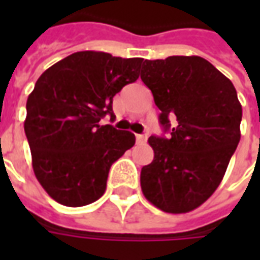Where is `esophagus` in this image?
<instances>
[{"label":"esophagus","mask_w":260,"mask_h":260,"mask_svg":"<svg viewBox=\"0 0 260 260\" xmlns=\"http://www.w3.org/2000/svg\"><path fill=\"white\" fill-rule=\"evenodd\" d=\"M146 141H147L146 134H142V135H136V142H138V143H145Z\"/></svg>","instance_id":"1"}]
</instances>
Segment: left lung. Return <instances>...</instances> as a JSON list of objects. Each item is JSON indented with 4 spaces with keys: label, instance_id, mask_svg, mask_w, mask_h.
<instances>
[{
    "label": "left lung",
    "instance_id": "left-lung-1",
    "mask_svg": "<svg viewBox=\"0 0 260 260\" xmlns=\"http://www.w3.org/2000/svg\"><path fill=\"white\" fill-rule=\"evenodd\" d=\"M141 79L161 111L169 138L150 136L154 158L141 171L142 192L166 213H188L223 180L241 139L242 107L231 80L198 55L142 61Z\"/></svg>",
    "mask_w": 260,
    "mask_h": 260
}]
</instances>
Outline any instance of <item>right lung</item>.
Wrapping results in <instances>:
<instances>
[{"mask_svg": "<svg viewBox=\"0 0 260 260\" xmlns=\"http://www.w3.org/2000/svg\"><path fill=\"white\" fill-rule=\"evenodd\" d=\"M142 58L79 51L46 69L26 103L25 134L37 181L54 201L80 207L102 198L108 171L135 145L129 131L100 125L113 97L139 78Z\"/></svg>", "mask_w": 260, "mask_h": 260, "instance_id": "obj_1", "label": "right lung"}]
</instances>
